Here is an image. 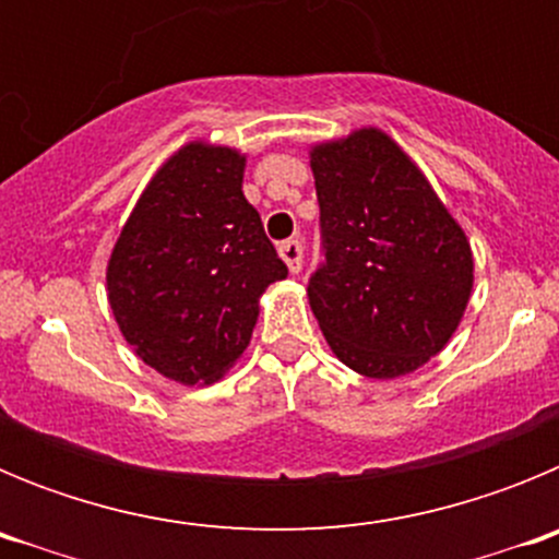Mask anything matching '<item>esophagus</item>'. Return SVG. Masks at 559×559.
<instances>
[{"instance_id":"1","label":"esophagus","mask_w":559,"mask_h":559,"mask_svg":"<svg viewBox=\"0 0 559 559\" xmlns=\"http://www.w3.org/2000/svg\"><path fill=\"white\" fill-rule=\"evenodd\" d=\"M280 257L285 260V265H288L290 274H299V271H302L305 249L299 240H285V243H280Z\"/></svg>"}]
</instances>
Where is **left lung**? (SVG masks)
I'll list each match as a JSON object with an SVG mask.
<instances>
[{
	"label": "left lung",
	"mask_w": 559,
	"mask_h": 559,
	"mask_svg": "<svg viewBox=\"0 0 559 559\" xmlns=\"http://www.w3.org/2000/svg\"><path fill=\"white\" fill-rule=\"evenodd\" d=\"M328 263L308 299L335 358L392 380L448 347L473 294L471 240L426 173L364 126L310 145Z\"/></svg>",
	"instance_id": "obj_1"
}]
</instances>
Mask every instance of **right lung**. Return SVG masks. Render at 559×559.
<instances>
[{
  "label": "right lung",
  "instance_id": "add662e5",
  "mask_svg": "<svg viewBox=\"0 0 559 559\" xmlns=\"http://www.w3.org/2000/svg\"><path fill=\"white\" fill-rule=\"evenodd\" d=\"M246 153L192 140L170 153L106 265L114 322L133 355L181 386H210L249 347L260 296L288 276L243 195Z\"/></svg>",
  "mask_w": 559,
  "mask_h": 559
}]
</instances>
